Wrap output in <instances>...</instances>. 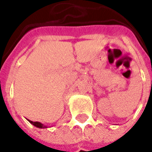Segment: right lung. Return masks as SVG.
Here are the masks:
<instances>
[{"mask_svg":"<svg viewBox=\"0 0 152 152\" xmlns=\"http://www.w3.org/2000/svg\"><path fill=\"white\" fill-rule=\"evenodd\" d=\"M28 122H29L31 124H33L34 126L38 127V128H47V126H45V125L42 124L41 123H39V122H32V121H29V120H28Z\"/></svg>","mask_w":152,"mask_h":152,"instance_id":"obj_1","label":"right lung"}]
</instances>
